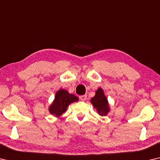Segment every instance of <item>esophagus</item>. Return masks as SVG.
<instances>
[{
  "label": "esophagus",
  "instance_id": "obj_1",
  "mask_svg": "<svg viewBox=\"0 0 160 160\" xmlns=\"http://www.w3.org/2000/svg\"><path fill=\"white\" fill-rule=\"evenodd\" d=\"M79 99L82 100V101H85L87 99V95H82V96H80L79 97Z\"/></svg>",
  "mask_w": 160,
  "mask_h": 160
}]
</instances>
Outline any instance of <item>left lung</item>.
Returning <instances> with one entry per match:
<instances>
[{
    "mask_svg": "<svg viewBox=\"0 0 160 160\" xmlns=\"http://www.w3.org/2000/svg\"><path fill=\"white\" fill-rule=\"evenodd\" d=\"M90 102L100 116H107L110 112L109 102L104 94V90L101 87L96 91L95 96L91 99Z\"/></svg>",
    "mask_w": 160,
    "mask_h": 160,
    "instance_id": "obj_1",
    "label": "left lung"
}]
</instances>
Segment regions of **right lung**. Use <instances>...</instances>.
Returning a JSON list of instances; mask_svg holds the SVG:
<instances>
[{
  "label": "right lung",
  "mask_w": 160,
  "mask_h": 160,
  "mask_svg": "<svg viewBox=\"0 0 160 160\" xmlns=\"http://www.w3.org/2000/svg\"><path fill=\"white\" fill-rule=\"evenodd\" d=\"M78 101V98L75 95L70 94L66 89L61 88L56 92L53 102L48 107V112L51 114L58 118L67 109L69 104Z\"/></svg>",
  "instance_id": "right-lung-1"
}]
</instances>
